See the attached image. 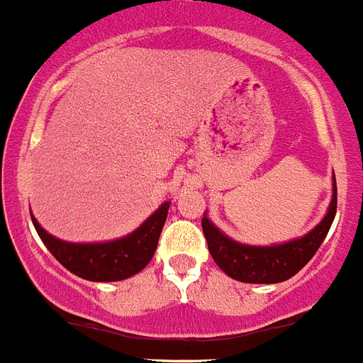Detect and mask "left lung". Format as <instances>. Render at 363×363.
Wrapping results in <instances>:
<instances>
[{"label":"left lung","mask_w":363,"mask_h":363,"mask_svg":"<svg viewBox=\"0 0 363 363\" xmlns=\"http://www.w3.org/2000/svg\"><path fill=\"white\" fill-rule=\"evenodd\" d=\"M336 177H332V199L325 218L301 238L277 243V245H266V247L234 242L206 218V212L201 219V225L210 255L230 279L251 282V284H277L291 279L312 260L328 234V228L336 216Z\"/></svg>","instance_id":"left-lung-1"}]
</instances>
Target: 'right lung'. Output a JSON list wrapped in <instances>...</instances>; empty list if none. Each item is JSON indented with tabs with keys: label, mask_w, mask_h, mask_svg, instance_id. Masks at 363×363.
<instances>
[{
	"label": "right lung",
	"mask_w": 363,
	"mask_h": 363,
	"mask_svg": "<svg viewBox=\"0 0 363 363\" xmlns=\"http://www.w3.org/2000/svg\"><path fill=\"white\" fill-rule=\"evenodd\" d=\"M169 201L158 206L135 233L103 243H72L45 233L31 216L36 233L57 260L73 275L92 282H114L136 275L147 266L166 223Z\"/></svg>",
	"instance_id": "obj_1"
}]
</instances>
